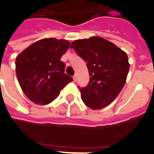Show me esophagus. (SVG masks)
<instances>
[{"label": "esophagus", "mask_w": 154, "mask_h": 154, "mask_svg": "<svg viewBox=\"0 0 154 154\" xmlns=\"http://www.w3.org/2000/svg\"><path fill=\"white\" fill-rule=\"evenodd\" d=\"M73 79H74L75 82H76L77 79H78V75H75L73 76Z\"/></svg>", "instance_id": "1"}]
</instances>
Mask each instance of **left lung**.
Listing matches in <instances>:
<instances>
[{
	"label": "left lung",
	"mask_w": 154,
	"mask_h": 154,
	"mask_svg": "<svg viewBox=\"0 0 154 154\" xmlns=\"http://www.w3.org/2000/svg\"><path fill=\"white\" fill-rule=\"evenodd\" d=\"M70 48L87 63L90 82L79 86L85 105L92 109L108 106L125 84L130 68L127 54L101 37L74 41Z\"/></svg>",
	"instance_id": "obj_1"
}]
</instances>
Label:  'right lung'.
I'll return each mask as SVG.
<instances>
[{"instance_id": "add662e5", "label": "right lung", "mask_w": 154, "mask_h": 154, "mask_svg": "<svg viewBox=\"0 0 154 154\" xmlns=\"http://www.w3.org/2000/svg\"><path fill=\"white\" fill-rule=\"evenodd\" d=\"M69 47L65 40L45 38L30 45L16 57V76L23 91L36 104L55 100L62 89L73 81L64 73L60 60Z\"/></svg>"}]
</instances>
